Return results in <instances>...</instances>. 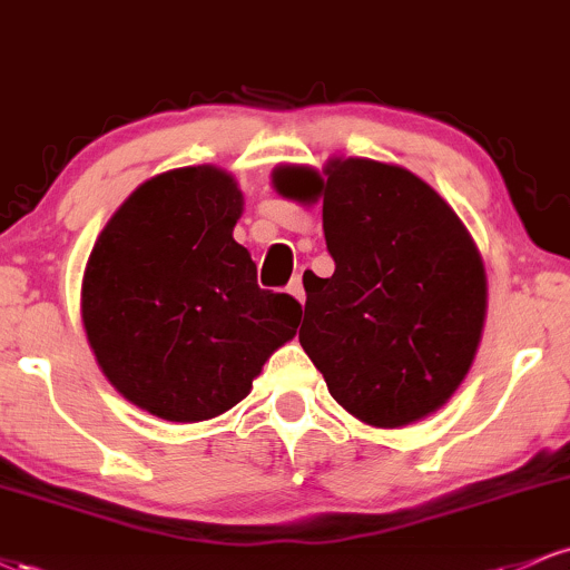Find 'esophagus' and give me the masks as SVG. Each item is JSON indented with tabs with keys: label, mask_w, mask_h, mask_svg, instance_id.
<instances>
[{
	"label": "esophagus",
	"mask_w": 570,
	"mask_h": 570,
	"mask_svg": "<svg viewBox=\"0 0 570 570\" xmlns=\"http://www.w3.org/2000/svg\"><path fill=\"white\" fill-rule=\"evenodd\" d=\"M286 292H289L294 299H299V303H305V286H303V278H299V276H294V278L289 281V286H286Z\"/></svg>",
	"instance_id": "obj_1"
}]
</instances>
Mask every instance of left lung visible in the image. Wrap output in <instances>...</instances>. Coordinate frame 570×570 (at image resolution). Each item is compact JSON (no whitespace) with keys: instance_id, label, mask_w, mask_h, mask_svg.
Listing matches in <instances>:
<instances>
[{"instance_id":"1","label":"left lung","mask_w":570,"mask_h":570,"mask_svg":"<svg viewBox=\"0 0 570 570\" xmlns=\"http://www.w3.org/2000/svg\"><path fill=\"white\" fill-rule=\"evenodd\" d=\"M273 176L284 198H324L335 273H305L299 345L326 389L370 426L399 429L442 407L472 367L485 271L453 208L407 168L332 160Z\"/></svg>"}]
</instances>
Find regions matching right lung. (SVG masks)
I'll use <instances>...</instances> for the list:
<instances>
[{
  "label": "right lung",
  "instance_id": "add662e5",
  "mask_svg": "<svg viewBox=\"0 0 570 570\" xmlns=\"http://www.w3.org/2000/svg\"><path fill=\"white\" fill-rule=\"evenodd\" d=\"M240 189L214 166L144 181L98 235L82 281V322L98 367L163 421L217 417L248 394L303 305L259 289L235 244Z\"/></svg>",
  "mask_w": 570,
  "mask_h": 570
}]
</instances>
